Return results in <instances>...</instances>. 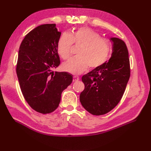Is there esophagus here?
I'll return each instance as SVG.
<instances>
[{
  "instance_id": "1",
  "label": "esophagus",
  "mask_w": 151,
  "mask_h": 151,
  "mask_svg": "<svg viewBox=\"0 0 151 151\" xmlns=\"http://www.w3.org/2000/svg\"><path fill=\"white\" fill-rule=\"evenodd\" d=\"M79 81V77L77 76H74L73 78V82H77Z\"/></svg>"
}]
</instances>
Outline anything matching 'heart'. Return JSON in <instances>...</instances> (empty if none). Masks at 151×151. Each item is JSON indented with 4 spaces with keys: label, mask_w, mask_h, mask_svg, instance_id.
<instances>
[{
    "label": "heart",
    "mask_w": 151,
    "mask_h": 151,
    "mask_svg": "<svg viewBox=\"0 0 151 151\" xmlns=\"http://www.w3.org/2000/svg\"><path fill=\"white\" fill-rule=\"evenodd\" d=\"M81 47L76 56L62 64V69L73 75H80L90 69L99 68L107 60L110 45L100 34L90 28H80L73 32L63 33L57 43V52L63 60L70 56L72 44Z\"/></svg>",
    "instance_id": "obj_1"
}]
</instances>
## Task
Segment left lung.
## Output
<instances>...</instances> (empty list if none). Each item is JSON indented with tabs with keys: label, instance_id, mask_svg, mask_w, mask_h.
Listing matches in <instances>:
<instances>
[{
	"label": "left lung",
	"instance_id": "8db88e82",
	"mask_svg": "<svg viewBox=\"0 0 151 151\" xmlns=\"http://www.w3.org/2000/svg\"><path fill=\"white\" fill-rule=\"evenodd\" d=\"M112 53L108 62L84 75L85 88L80 95L82 106L94 115L107 114L123 97L130 76L129 51L123 40L111 37Z\"/></svg>",
	"mask_w": 151,
	"mask_h": 151
}]
</instances>
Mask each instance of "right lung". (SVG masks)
<instances>
[{
    "label": "right lung",
    "mask_w": 151,
    "mask_h": 151,
    "mask_svg": "<svg viewBox=\"0 0 151 151\" xmlns=\"http://www.w3.org/2000/svg\"><path fill=\"white\" fill-rule=\"evenodd\" d=\"M60 36L55 24H42L27 34L19 47L16 72L22 93L41 114L58 107L62 91L73 81L69 73L53 71L60 64L57 52Z\"/></svg>",
    "instance_id": "right-lung-1"
}]
</instances>
